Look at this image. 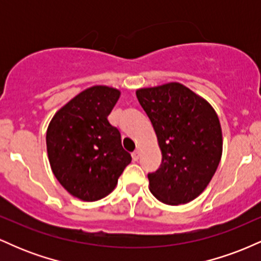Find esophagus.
Instances as JSON below:
<instances>
[{
  "label": "esophagus",
  "instance_id": "obj_1",
  "mask_svg": "<svg viewBox=\"0 0 261 261\" xmlns=\"http://www.w3.org/2000/svg\"><path fill=\"white\" fill-rule=\"evenodd\" d=\"M140 154H141V151H140V149H136V151H135L134 153H133V160H134V161H139Z\"/></svg>",
  "mask_w": 261,
  "mask_h": 261
}]
</instances>
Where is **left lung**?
<instances>
[{
    "label": "left lung",
    "instance_id": "left-lung-1",
    "mask_svg": "<svg viewBox=\"0 0 261 261\" xmlns=\"http://www.w3.org/2000/svg\"><path fill=\"white\" fill-rule=\"evenodd\" d=\"M157 136L161 167L148 174L160 201L180 205L205 190L222 157V128L216 110L187 86L170 82L136 91Z\"/></svg>",
    "mask_w": 261,
    "mask_h": 261
}]
</instances>
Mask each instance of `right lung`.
<instances>
[{"label":"right lung","mask_w":261,"mask_h":261,"mask_svg":"<svg viewBox=\"0 0 261 261\" xmlns=\"http://www.w3.org/2000/svg\"><path fill=\"white\" fill-rule=\"evenodd\" d=\"M120 94L113 87H89L60 108L47 126L46 151L54 175L82 201L109 195L131 162L120 133L108 121Z\"/></svg>","instance_id":"1"}]
</instances>
